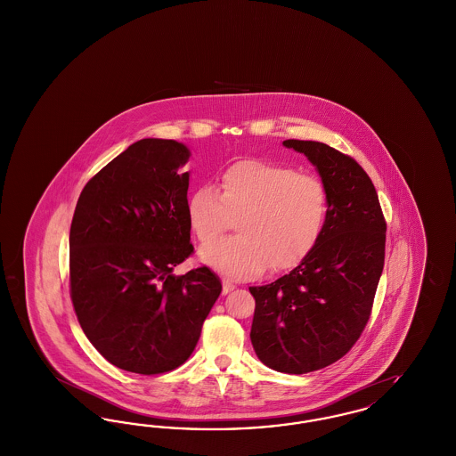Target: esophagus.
<instances>
[{"label":"esophagus","mask_w":456,"mask_h":456,"mask_svg":"<svg viewBox=\"0 0 456 456\" xmlns=\"http://www.w3.org/2000/svg\"><path fill=\"white\" fill-rule=\"evenodd\" d=\"M236 289V285L232 282H229V281H224L222 282V294H229V292H232Z\"/></svg>","instance_id":"34e87169"}]
</instances>
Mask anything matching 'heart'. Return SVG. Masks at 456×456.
<instances>
[{
  "label": "heart",
  "mask_w": 456,
  "mask_h": 456,
  "mask_svg": "<svg viewBox=\"0 0 456 456\" xmlns=\"http://www.w3.org/2000/svg\"><path fill=\"white\" fill-rule=\"evenodd\" d=\"M330 198L322 179L290 166L239 160L186 201L188 225L201 244L218 238L238 217L234 239L200 249V258L231 277L282 273L311 256L323 238Z\"/></svg>",
  "instance_id": "heart-1"
}]
</instances>
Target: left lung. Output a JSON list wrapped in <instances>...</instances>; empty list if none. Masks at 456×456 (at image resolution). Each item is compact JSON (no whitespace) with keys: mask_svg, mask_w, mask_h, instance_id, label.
<instances>
[{"mask_svg":"<svg viewBox=\"0 0 456 456\" xmlns=\"http://www.w3.org/2000/svg\"><path fill=\"white\" fill-rule=\"evenodd\" d=\"M283 145L316 166L330 216L307 260L275 282L249 287L256 303L251 344L268 368L305 374L342 359L368 325L385 266L387 220L355 159L320 142Z\"/></svg>","mask_w":456,"mask_h":456,"instance_id":"left-lung-1","label":"left lung"}]
</instances>
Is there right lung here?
Wrapping results in <instances>:
<instances>
[{
  "label": "right lung",
  "instance_id": "add662e5",
  "mask_svg": "<svg viewBox=\"0 0 456 456\" xmlns=\"http://www.w3.org/2000/svg\"><path fill=\"white\" fill-rule=\"evenodd\" d=\"M190 159L183 143L143 138L95 174L69 229V297L92 346L116 368L162 374L195 350L222 292L193 255L186 201Z\"/></svg>",
  "mask_w": 456,
  "mask_h": 456
}]
</instances>
